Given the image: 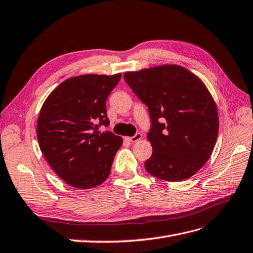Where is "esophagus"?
<instances>
[{"instance_id":"34e87169","label":"esophagus","mask_w":253,"mask_h":253,"mask_svg":"<svg viewBox=\"0 0 253 253\" xmlns=\"http://www.w3.org/2000/svg\"><path fill=\"white\" fill-rule=\"evenodd\" d=\"M141 138H142V134L140 132H137L133 137H126L125 140L129 141V142H137V141H139Z\"/></svg>"}]
</instances>
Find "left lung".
<instances>
[{
    "mask_svg": "<svg viewBox=\"0 0 253 253\" xmlns=\"http://www.w3.org/2000/svg\"><path fill=\"white\" fill-rule=\"evenodd\" d=\"M124 79L149 110L152 156L144 167L165 181L195 174L212 153L219 131L216 107L207 87L180 66L126 72Z\"/></svg>",
    "mask_w": 253,
    "mask_h": 253,
    "instance_id": "obj_1",
    "label": "left lung"
}]
</instances>
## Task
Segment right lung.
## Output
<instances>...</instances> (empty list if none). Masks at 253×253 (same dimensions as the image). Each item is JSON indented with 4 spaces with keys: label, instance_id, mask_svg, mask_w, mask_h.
I'll list each match as a JSON object with an SVG mask.
<instances>
[{
    "label": "right lung",
    "instance_id": "add662e5",
    "mask_svg": "<svg viewBox=\"0 0 253 253\" xmlns=\"http://www.w3.org/2000/svg\"><path fill=\"white\" fill-rule=\"evenodd\" d=\"M122 74L75 76L47 97L38 120L40 149L52 170L76 189L107 180L123 139L98 129L110 125L105 102Z\"/></svg>",
    "mask_w": 253,
    "mask_h": 253
}]
</instances>
